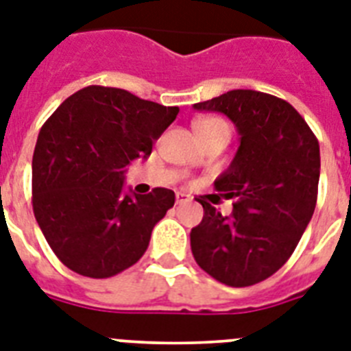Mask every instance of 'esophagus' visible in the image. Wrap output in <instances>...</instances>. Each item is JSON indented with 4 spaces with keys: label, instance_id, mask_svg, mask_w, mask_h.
<instances>
[{
    "label": "esophagus",
    "instance_id": "1",
    "mask_svg": "<svg viewBox=\"0 0 351 351\" xmlns=\"http://www.w3.org/2000/svg\"><path fill=\"white\" fill-rule=\"evenodd\" d=\"M187 202H191L189 194L176 193V203H178V205H182V203H187Z\"/></svg>",
    "mask_w": 351,
    "mask_h": 351
}]
</instances>
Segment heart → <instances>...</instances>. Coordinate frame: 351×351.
Here are the masks:
<instances>
[{
	"label": "heart",
	"instance_id": "obj_1",
	"mask_svg": "<svg viewBox=\"0 0 351 351\" xmlns=\"http://www.w3.org/2000/svg\"><path fill=\"white\" fill-rule=\"evenodd\" d=\"M194 130L198 134V137L212 134H228L230 135V128L223 119L217 117H207V119H199L194 123Z\"/></svg>",
	"mask_w": 351,
	"mask_h": 351
}]
</instances>
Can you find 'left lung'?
Listing matches in <instances>:
<instances>
[{
    "mask_svg": "<svg viewBox=\"0 0 351 351\" xmlns=\"http://www.w3.org/2000/svg\"><path fill=\"white\" fill-rule=\"evenodd\" d=\"M194 110L221 112L239 132V148L214 182L237 198L230 216L210 203L191 230L194 261L230 287L266 280L293 255L317 199L319 143L296 108L266 93L235 89Z\"/></svg>",
    "mask_w": 351,
    "mask_h": 351,
    "instance_id": "1",
    "label": "left lung"
}]
</instances>
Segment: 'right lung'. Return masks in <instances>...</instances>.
I'll list each match as a JSON object with an SVG mask.
<instances>
[{"mask_svg": "<svg viewBox=\"0 0 351 351\" xmlns=\"http://www.w3.org/2000/svg\"><path fill=\"white\" fill-rule=\"evenodd\" d=\"M178 110L125 89L89 85L44 123L32 160V203L64 266L108 278L143 257L175 193L157 187L125 194V167L149 157Z\"/></svg>", "mask_w": 351, "mask_h": 351, "instance_id": "right-lung-1", "label": "right lung"}]
</instances>
